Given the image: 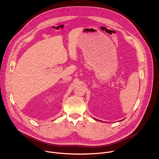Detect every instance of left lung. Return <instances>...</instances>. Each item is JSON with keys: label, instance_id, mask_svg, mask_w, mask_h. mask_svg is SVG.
<instances>
[{"label": "left lung", "instance_id": "1", "mask_svg": "<svg viewBox=\"0 0 159 159\" xmlns=\"http://www.w3.org/2000/svg\"><path fill=\"white\" fill-rule=\"evenodd\" d=\"M94 120H96V119H94Z\"/></svg>", "mask_w": 159, "mask_h": 159}]
</instances>
